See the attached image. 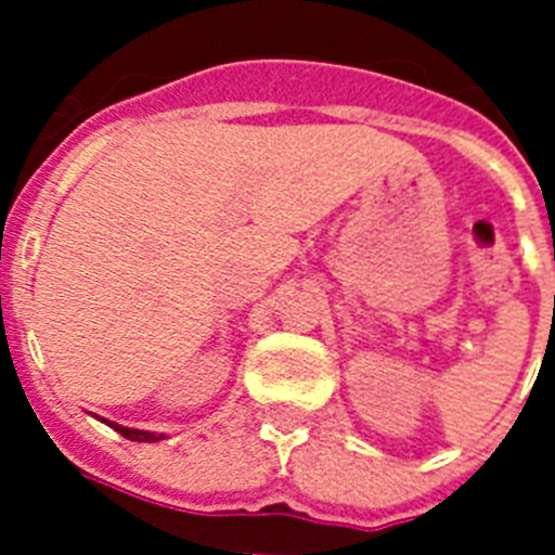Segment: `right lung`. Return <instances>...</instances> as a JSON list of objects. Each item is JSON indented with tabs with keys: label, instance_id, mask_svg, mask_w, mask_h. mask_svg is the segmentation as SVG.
<instances>
[{
	"label": "right lung",
	"instance_id": "obj_1",
	"mask_svg": "<svg viewBox=\"0 0 555 555\" xmlns=\"http://www.w3.org/2000/svg\"><path fill=\"white\" fill-rule=\"evenodd\" d=\"M107 423V420H105ZM111 425L113 430H119L121 436H125V439H130V442H158L160 436H155V434H146V430H135V428H125V425H116V423H107Z\"/></svg>",
	"mask_w": 555,
	"mask_h": 555
}]
</instances>
